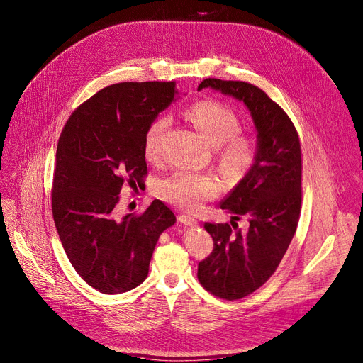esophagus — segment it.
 Returning a JSON list of instances; mask_svg holds the SVG:
<instances>
[{
    "label": "esophagus",
    "mask_w": 363,
    "mask_h": 363,
    "mask_svg": "<svg viewBox=\"0 0 363 363\" xmlns=\"http://www.w3.org/2000/svg\"><path fill=\"white\" fill-rule=\"evenodd\" d=\"M178 220L186 226H196L197 225V219L188 216V215H179L178 216Z\"/></svg>",
    "instance_id": "1"
}]
</instances>
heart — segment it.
Listing matches in <instances>:
<instances>
[{
  "instance_id": "1",
  "label": "heart",
  "mask_w": 363,
  "mask_h": 363,
  "mask_svg": "<svg viewBox=\"0 0 363 363\" xmlns=\"http://www.w3.org/2000/svg\"><path fill=\"white\" fill-rule=\"evenodd\" d=\"M186 119L191 122L201 135L218 147L220 169L230 177H240L252 166L256 157L253 140L240 133V118L228 106L201 100L188 107ZM169 126V118L162 116L152 121L144 135V155L148 162H156L162 156L164 132ZM218 193V182L207 175H196L181 172L170 179L162 182L159 194L167 203L184 211H194L201 201L212 199Z\"/></svg>"
}]
</instances>
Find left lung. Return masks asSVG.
Returning a JSON list of instances; mask_svg holds the SVG:
<instances>
[{"instance_id":"1","label":"left lung","mask_w":363,"mask_h":363,"mask_svg":"<svg viewBox=\"0 0 363 363\" xmlns=\"http://www.w3.org/2000/svg\"><path fill=\"white\" fill-rule=\"evenodd\" d=\"M212 88L242 101L257 130L256 157L220 208L249 220L242 233L235 222L204 223L213 252L199 263L203 287L225 300L252 294L277 271L296 234L301 207V150L290 118L260 88L241 81L204 79Z\"/></svg>"}]
</instances>
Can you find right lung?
<instances>
[{"label":"right lung","mask_w":363,"mask_h":363,"mask_svg":"<svg viewBox=\"0 0 363 363\" xmlns=\"http://www.w3.org/2000/svg\"><path fill=\"white\" fill-rule=\"evenodd\" d=\"M178 95L175 82L114 84L76 108L62 130L52 218L74 271L100 293L138 287L160 234L177 222L160 200L123 218L116 206L125 182L144 181L145 130Z\"/></svg>","instance_id":"right-lung-1"}]
</instances>
